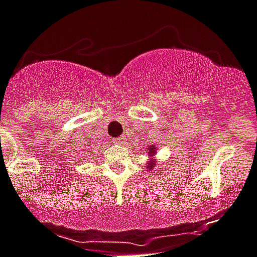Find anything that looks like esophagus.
<instances>
[{"label": "esophagus", "mask_w": 257, "mask_h": 257, "mask_svg": "<svg viewBox=\"0 0 257 257\" xmlns=\"http://www.w3.org/2000/svg\"><path fill=\"white\" fill-rule=\"evenodd\" d=\"M124 141H126V138H124V136H121V138L114 139V144H118V145H122V144H124Z\"/></svg>", "instance_id": "34e87169"}]
</instances>
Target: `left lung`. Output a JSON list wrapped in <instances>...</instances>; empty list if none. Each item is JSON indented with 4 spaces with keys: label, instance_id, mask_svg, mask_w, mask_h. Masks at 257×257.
<instances>
[{
    "label": "left lung",
    "instance_id": "8db88e82",
    "mask_svg": "<svg viewBox=\"0 0 257 257\" xmlns=\"http://www.w3.org/2000/svg\"><path fill=\"white\" fill-rule=\"evenodd\" d=\"M149 150H150V154H155V150H154V146H151V149H149ZM149 165H150V167H149V169H154V163H150L149 164Z\"/></svg>",
    "mask_w": 257,
    "mask_h": 257
}]
</instances>
